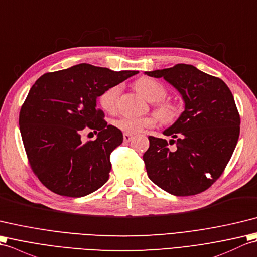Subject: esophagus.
Here are the masks:
<instances>
[{"label": "esophagus", "mask_w": 257, "mask_h": 257, "mask_svg": "<svg viewBox=\"0 0 257 257\" xmlns=\"http://www.w3.org/2000/svg\"><path fill=\"white\" fill-rule=\"evenodd\" d=\"M133 139V135L132 134H128V133H124L123 134V140L124 142H131Z\"/></svg>", "instance_id": "1"}]
</instances>
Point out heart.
I'll list each match as a JSON object with an SVG mask.
<instances>
[{
  "instance_id": "b5f03b06",
  "label": "heart",
  "mask_w": 257,
  "mask_h": 257,
  "mask_svg": "<svg viewBox=\"0 0 257 257\" xmlns=\"http://www.w3.org/2000/svg\"><path fill=\"white\" fill-rule=\"evenodd\" d=\"M136 91L150 102H156V113L159 118L164 122L170 123L175 121L179 115V107L170 102H164L166 96V89L162 83L156 81L155 79L150 77H142L134 83ZM121 93V85H113V87L105 90L100 96V104L102 109L109 113H114L117 109L118 96ZM157 123L156 115H147L142 117H130L121 116L113 122L114 126L123 131L124 133L138 134L145 128L155 126Z\"/></svg>"
}]
</instances>
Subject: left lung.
Wrapping results in <instances>:
<instances>
[{"instance_id":"obj_1","label":"left lung","mask_w":257,"mask_h":257,"mask_svg":"<svg viewBox=\"0 0 257 257\" xmlns=\"http://www.w3.org/2000/svg\"><path fill=\"white\" fill-rule=\"evenodd\" d=\"M144 73L164 78L185 103L179 117L163 131L175 150L166 140L148 136L150 147L143 155L147 175L174 196L200 193L223 173L237 144L240 115L233 94L221 79L192 65Z\"/></svg>"}]
</instances>
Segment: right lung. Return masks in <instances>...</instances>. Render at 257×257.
Instances as JSON below:
<instances>
[{
    "label": "right lung",
    "mask_w": 257,
    "mask_h": 257,
    "mask_svg": "<svg viewBox=\"0 0 257 257\" xmlns=\"http://www.w3.org/2000/svg\"><path fill=\"white\" fill-rule=\"evenodd\" d=\"M136 73L79 64L45 73L33 84L19 125L33 172L49 190L80 198L109 179L110 154L122 144L123 134L102 118L96 101ZM88 128L99 133L95 141L83 144L81 134Z\"/></svg>",
    "instance_id": "1"
}]
</instances>
